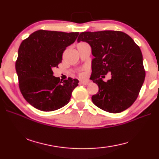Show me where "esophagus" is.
Masks as SVG:
<instances>
[{"label":"esophagus","mask_w":159,"mask_h":159,"mask_svg":"<svg viewBox=\"0 0 159 159\" xmlns=\"http://www.w3.org/2000/svg\"><path fill=\"white\" fill-rule=\"evenodd\" d=\"M90 80H82V81H80V83H81V84H83V85H89V84H90Z\"/></svg>","instance_id":"1"}]
</instances>
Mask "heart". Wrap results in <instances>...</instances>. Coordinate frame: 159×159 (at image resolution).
Listing matches in <instances>:
<instances>
[{
	"mask_svg": "<svg viewBox=\"0 0 159 159\" xmlns=\"http://www.w3.org/2000/svg\"><path fill=\"white\" fill-rule=\"evenodd\" d=\"M80 75H81V76H82V75H83V74H80Z\"/></svg>",
	"mask_w": 159,
	"mask_h": 159,
	"instance_id": "heart-1",
	"label": "heart"
}]
</instances>
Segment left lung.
<instances>
[{
    "mask_svg": "<svg viewBox=\"0 0 159 159\" xmlns=\"http://www.w3.org/2000/svg\"><path fill=\"white\" fill-rule=\"evenodd\" d=\"M78 42L88 43L92 49L91 80L99 87L92 96L95 105L116 114L129 108L138 98L145 78L140 48L128 34L118 31L80 33ZM109 72L112 79H101Z\"/></svg>",
    "mask_w": 159,
    "mask_h": 159,
    "instance_id": "obj_1",
    "label": "left lung"
}]
</instances>
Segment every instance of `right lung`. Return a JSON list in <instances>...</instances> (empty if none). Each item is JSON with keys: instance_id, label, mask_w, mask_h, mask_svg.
Masks as SVG:
<instances>
[{"instance_id": "add662e5", "label": "right lung", "mask_w": 159, "mask_h": 159, "mask_svg": "<svg viewBox=\"0 0 159 159\" xmlns=\"http://www.w3.org/2000/svg\"><path fill=\"white\" fill-rule=\"evenodd\" d=\"M79 34L39 30L21 42L15 63L19 86L26 102L36 109L52 111L69 103L79 80H60L53 76L52 69L58 67L63 52Z\"/></svg>"}]
</instances>
